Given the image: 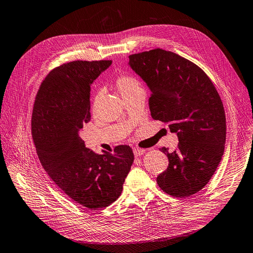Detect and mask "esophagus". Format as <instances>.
I'll return each instance as SVG.
<instances>
[{
  "label": "esophagus",
  "mask_w": 253,
  "mask_h": 253,
  "mask_svg": "<svg viewBox=\"0 0 253 253\" xmlns=\"http://www.w3.org/2000/svg\"><path fill=\"white\" fill-rule=\"evenodd\" d=\"M133 153H134V155H135L136 157H140V156H142V155L145 153V150L142 149V148H136V147H134V148H133Z\"/></svg>",
  "instance_id": "obj_1"
}]
</instances>
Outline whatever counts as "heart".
Wrapping results in <instances>:
<instances>
[{
	"label": "heart",
	"instance_id": "b5f03b06",
	"mask_svg": "<svg viewBox=\"0 0 253 253\" xmlns=\"http://www.w3.org/2000/svg\"><path fill=\"white\" fill-rule=\"evenodd\" d=\"M116 85L122 95L140 87L138 80L130 75H122L118 77L116 80Z\"/></svg>",
	"mask_w": 253,
	"mask_h": 253
}]
</instances>
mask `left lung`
Here are the masks:
<instances>
[{
    "mask_svg": "<svg viewBox=\"0 0 253 253\" xmlns=\"http://www.w3.org/2000/svg\"><path fill=\"white\" fill-rule=\"evenodd\" d=\"M128 65L146 83L154 120L169 123L179 143L169 153L160 174V188L175 197H188L209 183L224 155L226 116L209 76L179 55L156 48L129 56Z\"/></svg>",
    "mask_w": 253,
    "mask_h": 253,
    "instance_id": "obj_1",
    "label": "left lung"
}]
</instances>
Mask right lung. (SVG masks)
I'll list each match as a JSON object with an SVG mask.
<instances>
[{"mask_svg": "<svg viewBox=\"0 0 253 253\" xmlns=\"http://www.w3.org/2000/svg\"><path fill=\"white\" fill-rule=\"evenodd\" d=\"M112 61H73L50 71L38 91L31 132L44 171L57 186L89 210L121 195L134 155L129 145L97 155L79 132L90 120V85Z\"/></svg>", "mask_w": 253, "mask_h": 253, "instance_id": "1", "label": "right lung"}]
</instances>
